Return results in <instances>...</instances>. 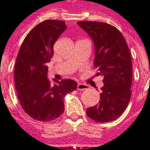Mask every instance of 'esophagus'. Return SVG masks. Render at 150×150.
Returning a JSON list of instances; mask_svg holds the SVG:
<instances>
[{
    "mask_svg": "<svg viewBox=\"0 0 150 150\" xmlns=\"http://www.w3.org/2000/svg\"><path fill=\"white\" fill-rule=\"evenodd\" d=\"M77 88L78 91H85V90L88 89V86L86 85V84H83V83H78Z\"/></svg>",
    "mask_w": 150,
    "mask_h": 150,
    "instance_id": "1",
    "label": "esophagus"
}]
</instances>
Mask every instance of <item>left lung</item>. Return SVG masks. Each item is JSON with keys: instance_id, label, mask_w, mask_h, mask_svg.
<instances>
[{"instance_id": "8db88e82", "label": "left lung", "mask_w": 150, "mask_h": 150, "mask_svg": "<svg viewBox=\"0 0 150 150\" xmlns=\"http://www.w3.org/2000/svg\"><path fill=\"white\" fill-rule=\"evenodd\" d=\"M77 24L92 39L94 66L104 77L99 105L86 109L96 122H108L124 112L132 96V64L127 42L115 27L101 22L80 21Z\"/></svg>"}]
</instances>
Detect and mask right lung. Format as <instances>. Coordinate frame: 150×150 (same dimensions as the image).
<instances>
[{
    "mask_svg": "<svg viewBox=\"0 0 150 150\" xmlns=\"http://www.w3.org/2000/svg\"><path fill=\"white\" fill-rule=\"evenodd\" d=\"M67 26L61 20H45L34 27L24 39L14 65V82L24 112L35 120L49 122L64 111V98L77 89L72 79H48L54 44Z\"/></svg>",
    "mask_w": 150,
    "mask_h": 150,
    "instance_id": "1",
    "label": "right lung"
}]
</instances>
